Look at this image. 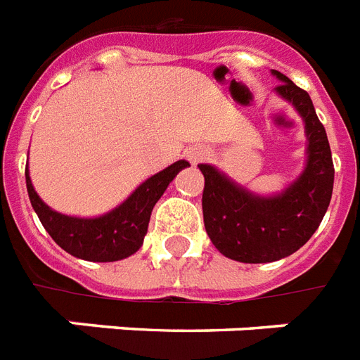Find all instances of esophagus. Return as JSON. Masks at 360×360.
<instances>
[{"label": "esophagus", "mask_w": 360, "mask_h": 360, "mask_svg": "<svg viewBox=\"0 0 360 360\" xmlns=\"http://www.w3.org/2000/svg\"><path fill=\"white\" fill-rule=\"evenodd\" d=\"M203 157H207V151H205V149H200V151L191 153V160H192V162H198V160H202Z\"/></svg>", "instance_id": "esophagus-1"}]
</instances>
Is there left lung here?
I'll use <instances>...</instances> for the list:
<instances>
[{
    "instance_id": "left-lung-1",
    "label": "left lung",
    "mask_w": 360,
    "mask_h": 360,
    "mask_svg": "<svg viewBox=\"0 0 360 360\" xmlns=\"http://www.w3.org/2000/svg\"><path fill=\"white\" fill-rule=\"evenodd\" d=\"M273 75L280 80L274 91L304 121L308 158L302 174L276 196H257L213 166H198L205 177L202 207L209 239L220 254L243 263L276 262L299 250L321 224L333 196V155L312 98L282 72Z\"/></svg>"
}]
</instances>
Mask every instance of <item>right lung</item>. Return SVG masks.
Instances as JSON below:
<instances>
[{
  "label": "right lung",
  "mask_w": 360,
  "mask_h": 360,
  "mask_svg": "<svg viewBox=\"0 0 360 360\" xmlns=\"http://www.w3.org/2000/svg\"><path fill=\"white\" fill-rule=\"evenodd\" d=\"M186 166H191L186 160H177L143 181L121 205L95 219L69 217L48 207L31 185L27 168L25 185L41 224L65 252L87 262H117L132 256L143 245L155 203Z\"/></svg>",
  "instance_id": "obj_1"
}]
</instances>
